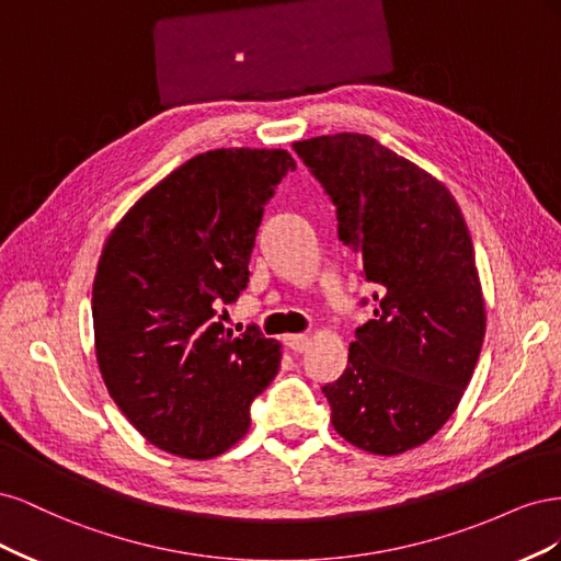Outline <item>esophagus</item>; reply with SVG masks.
Instances as JSON below:
<instances>
[{
    "instance_id": "34e87169",
    "label": "esophagus",
    "mask_w": 561,
    "mask_h": 561,
    "mask_svg": "<svg viewBox=\"0 0 561 561\" xmlns=\"http://www.w3.org/2000/svg\"><path fill=\"white\" fill-rule=\"evenodd\" d=\"M285 346L295 351V353H304L311 346V339L307 334H287L285 336Z\"/></svg>"
}]
</instances>
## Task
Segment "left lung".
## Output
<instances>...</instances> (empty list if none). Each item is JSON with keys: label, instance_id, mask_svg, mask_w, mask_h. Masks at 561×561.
Returning a JSON list of instances; mask_svg holds the SVG:
<instances>
[{"label": "left lung", "instance_id": "8db88e82", "mask_svg": "<svg viewBox=\"0 0 561 561\" xmlns=\"http://www.w3.org/2000/svg\"><path fill=\"white\" fill-rule=\"evenodd\" d=\"M293 147L336 206L339 239L377 285L375 318L355 330L344 375L322 386L332 426L363 451L404 454L456 412L484 342L463 213L445 182L369 135Z\"/></svg>", "mask_w": 561, "mask_h": 561}]
</instances>
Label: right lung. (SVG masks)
<instances>
[{
  "label": "right lung",
  "mask_w": 561,
  "mask_h": 561,
  "mask_svg": "<svg viewBox=\"0 0 561 561\" xmlns=\"http://www.w3.org/2000/svg\"><path fill=\"white\" fill-rule=\"evenodd\" d=\"M287 149H210L135 201L100 254L93 334L100 375L147 443L194 461L231 449L276 377L280 342L236 336L264 203L295 171Z\"/></svg>",
  "instance_id": "obj_1"
}]
</instances>
